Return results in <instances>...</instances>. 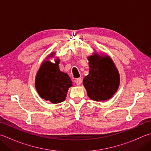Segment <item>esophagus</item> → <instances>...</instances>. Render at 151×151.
Here are the masks:
<instances>
[{
	"label": "esophagus",
	"mask_w": 151,
	"mask_h": 151,
	"mask_svg": "<svg viewBox=\"0 0 151 151\" xmlns=\"http://www.w3.org/2000/svg\"><path fill=\"white\" fill-rule=\"evenodd\" d=\"M75 83L77 85H81L82 83V78H78L75 80Z\"/></svg>",
	"instance_id": "esophagus-1"
}]
</instances>
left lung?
<instances>
[{
    "instance_id": "1",
    "label": "left lung",
    "mask_w": 151,
    "mask_h": 151,
    "mask_svg": "<svg viewBox=\"0 0 151 151\" xmlns=\"http://www.w3.org/2000/svg\"><path fill=\"white\" fill-rule=\"evenodd\" d=\"M90 70L83 84L90 99L104 101L116 93L120 84V76L113 61L108 56L93 54L88 58Z\"/></svg>"
}]
</instances>
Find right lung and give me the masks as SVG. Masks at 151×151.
<instances>
[{"instance_id":"right-lung-1","label":"right lung","mask_w":151,"mask_h":151,"mask_svg":"<svg viewBox=\"0 0 151 151\" xmlns=\"http://www.w3.org/2000/svg\"><path fill=\"white\" fill-rule=\"evenodd\" d=\"M60 60L55 63L46 61L40 66L35 80V86L39 96L53 103L63 101L72 82L67 73L60 71Z\"/></svg>"}]
</instances>
